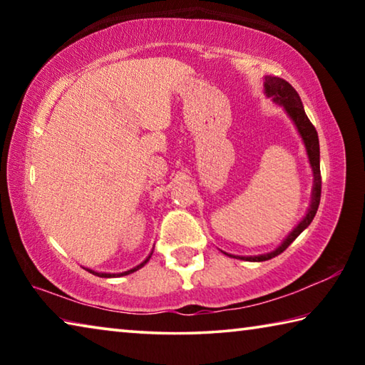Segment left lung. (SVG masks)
<instances>
[{
  "label": "left lung",
  "mask_w": 365,
  "mask_h": 365,
  "mask_svg": "<svg viewBox=\"0 0 365 365\" xmlns=\"http://www.w3.org/2000/svg\"><path fill=\"white\" fill-rule=\"evenodd\" d=\"M264 90H265V95L270 96L277 104L283 106V109L287 110V114L292 117V120L294 122L296 128H298L301 138H302V141H304L309 163H311V168H312L314 187H312V195H311V206H309L306 217L293 228L292 233H289L288 237L283 240V243L279 246V248L272 252H267V255H261V256H251V257L232 256V257L243 259V261H256V262L269 261V259L279 256L280 252L285 251L288 246L299 237V233L304 230V228L311 225L312 219L316 217V212H317L319 202H320V193H322V177H320V151H319L317 130H316V127L311 123V120L307 119V115L304 113V106H302L298 91H296L293 86L287 82V80L279 78V77H272V76L265 77Z\"/></svg>",
  "instance_id": "1"
}]
</instances>
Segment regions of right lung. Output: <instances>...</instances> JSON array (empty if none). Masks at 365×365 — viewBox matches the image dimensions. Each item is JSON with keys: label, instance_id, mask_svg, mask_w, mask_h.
Instances as JSON below:
<instances>
[{"label": "right lung", "instance_id": "obj_1", "mask_svg": "<svg viewBox=\"0 0 365 365\" xmlns=\"http://www.w3.org/2000/svg\"><path fill=\"white\" fill-rule=\"evenodd\" d=\"M153 255V252H151ZM151 255L148 256L143 262H141L140 265H137V267H133V269H130V270H127V272H122V274H100V272H95V270H90V269H86L90 272V274H93V275H98V277H106V279H109V277H122V275H128V274H132V272H135V270H138V269H141L143 267V265L150 261V257H151Z\"/></svg>", "mask_w": 365, "mask_h": 365}]
</instances>
